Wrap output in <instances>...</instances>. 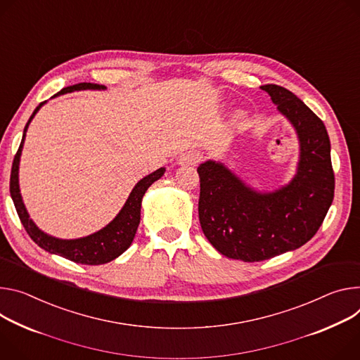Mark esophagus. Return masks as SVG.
Masks as SVG:
<instances>
[{"label":"esophagus","instance_id":"34e87169","mask_svg":"<svg viewBox=\"0 0 360 360\" xmlns=\"http://www.w3.org/2000/svg\"><path fill=\"white\" fill-rule=\"evenodd\" d=\"M201 159L202 155L200 152H185L179 156V165H197L198 162H201Z\"/></svg>","mask_w":360,"mask_h":360}]
</instances>
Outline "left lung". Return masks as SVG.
<instances>
[{
	"label": "left lung",
	"instance_id": "obj_1",
	"mask_svg": "<svg viewBox=\"0 0 360 360\" xmlns=\"http://www.w3.org/2000/svg\"><path fill=\"white\" fill-rule=\"evenodd\" d=\"M296 127L300 162L292 181L270 193L247 188L222 163L198 167L200 224L222 255L263 261L306 244L320 228L335 197L330 141L324 123L290 90L261 86Z\"/></svg>",
	"mask_w": 360,
	"mask_h": 360
}]
</instances>
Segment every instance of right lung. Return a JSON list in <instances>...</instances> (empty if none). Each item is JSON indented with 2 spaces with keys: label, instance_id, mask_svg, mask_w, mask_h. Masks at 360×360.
I'll return each mask as SVG.
<instances>
[{
  "label": "right lung",
  "instance_id": "obj_1",
  "mask_svg": "<svg viewBox=\"0 0 360 360\" xmlns=\"http://www.w3.org/2000/svg\"><path fill=\"white\" fill-rule=\"evenodd\" d=\"M84 89H106V87L99 86V84H93V83H79V84H73V86L61 89L57 94L70 93L75 90H84ZM57 94H54V96H57ZM43 105H44V102L36 108V110L32 112L31 117L28 119V122L24 127L22 141H21L20 148L13 160L11 178H10V193H11V198L14 201L17 214L20 217L21 224L25 228L27 234L43 250H46L51 254H57L60 257L68 258L70 261H75V263H77V264H87V266L106 264V263H109V261H112L116 257H119L120 254H123L130 247V244H132L136 230H138V225L141 222V204H142L143 195H145L146 189L155 181H158L163 174H165V168H159L158 171H155L150 175L141 179L136 184V186L132 189V192H130L129 198H127L126 204L123 205L122 211L117 214V217L109 225H106L103 228V230L97 231L91 236H87L84 238H79V240H58V238L44 234L41 230H39L37 225L30 219L27 210L22 204L20 186H18V165H20V156H21V150H22V143H24L27 127H28L31 119L34 117V115L39 112V109Z\"/></svg>",
  "mask_w": 360,
  "mask_h": 360
}]
</instances>
